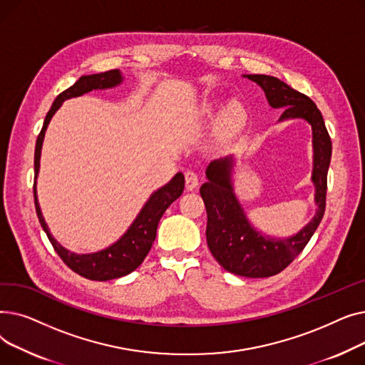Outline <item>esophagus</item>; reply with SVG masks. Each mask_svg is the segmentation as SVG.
<instances>
[{
	"label": "esophagus",
	"instance_id": "1",
	"mask_svg": "<svg viewBox=\"0 0 365 365\" xmlns=\"http://www.w3.org/2000/svg\"><path fill=\"white\" fill-rule=\"evenodd\" d=\"M185 185H186V189H189V190H192L198 186V176L195 171L187 170L185 173Z\"/></svg>",
	"mask_w": 365,
	"mask_h": 365
}]
</instances>
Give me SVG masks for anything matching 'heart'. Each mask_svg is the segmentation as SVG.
Here are the masks:
<instances>
[{"mask_svg": "<svg viewBox=\"0 0 365 365\" xmlns=\"http://www.w3.org/2000/svg\"><path fill=\"white\" fill-rule=\"evenodd\" d=\"M222 101L219 99H207L190 113V120L194 123H210L216 118V115L220 111ZM247 121V112L240 102H231L222 109L221 115L217 120V131L220 136L227 138L238 133Z\"/></svg>", "mask_w": 365, "mask_h": 365, "instance_id": "1", "label": "heart"}]
</instances>
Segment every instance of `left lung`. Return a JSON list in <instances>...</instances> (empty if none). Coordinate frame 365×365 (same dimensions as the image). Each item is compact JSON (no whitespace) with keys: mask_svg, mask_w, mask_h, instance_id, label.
Here are the masks:
<instances>
[{"mask_svg":"<svg viewBox=\"0 0 365 365\" xmlns=\"http://www.w3.org/2000/svg\"><path fill=\"white\" fill-rule=\"evenodd\" d=\"M256 83L271 108H285L278 123L302 118L312 127L317 212L311 222L287 238L264 235L248 220L234 189V155L215 160L205 170L207 182L200 192L207 210V244L223 269L247 278H266L279 274L309 242L325 212L327 173L331 160V139L317 105L284 81L269 75H242Z\"/></svg>","mask_w":365,"mask_h":365,"instance_id":"8db88e82","label":"left lung"}]
</instances>
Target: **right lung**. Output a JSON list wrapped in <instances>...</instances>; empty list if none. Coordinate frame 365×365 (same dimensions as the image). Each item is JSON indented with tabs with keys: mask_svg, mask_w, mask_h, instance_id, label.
<instances>
[{
	"mask_svg": "<svg viewBox=\"0 0 365 365\" xmlns=\"http://www.w3.org/2000/svg\"><path fill=\"white\" fill-rule=\"evenodd\" d=\"M124 81V75L120 69H113L108 72L83 75L81 78L73 86L62 91L53 102L50 110L46 115V120L41 128V133L38 134L36 145H35V182H34V198L36 216L40 220L44 232L47 234L51 245L54 247L56 253L71 267L73 272L78 275L93 279V281H109L115 278H121L124 275L131 274L134 269H138L146 255L149 253L153 240L157 237V227L164 215L165 210L171 205L173 201H176L185 189V176L183 173H176L168 183L152 192L148 201L143 204L139 215L136 216L128 226L127 231L115 241L108 245L103 250L94 253H73L65 248L61 242H57L51 235L50 229L46 223V219L41 213L40 202H38L36 195V179L40 173V160H41V149L46 136V130L50 124L53 115L59 110L62 103L68 99L78 98L86 93L93 90H108L120 86Z\"/></svg>",
	"mask_w": 365,
	"mask_h": 365,
	"instance_id": "obj_1",
	"label": "right lung"
}]
</instances>
